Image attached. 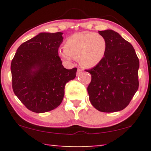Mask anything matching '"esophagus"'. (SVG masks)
Returning a JSON list of instances; mask_svg holds the SVG:
<instances>
[{
  "mask_svg": "<svg viewBox=\"0 0 151 151\" xmlns=\"http://www.w3.org/2000/svg\"><path fill=\"white\" fill-rule=\"evenodd\" d=\"M82 70L81 69H80V68H78V71H77V76L80 75V73H81V72H82Z\"/></svg>",
  "mask_w": 151,
  "mask_h": 151,
  "instance_id": "esophagus-1",
  "label": "esophagus"
}]
</instances>
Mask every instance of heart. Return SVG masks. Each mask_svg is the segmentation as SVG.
<instances>
[{
  "instance_id": "b5f03b06",
  "label": "heart",
  "mask_w": 151,
  "mask_h": 151,
  "mask_svg": "<svg viewBox=\"0 0 151 151\" xmlns=\"http://www.w3.org/2000/svg\"><path fill=\"white\" fill-rule=\"evenodd\" d=\"M107 42L102 35L93 32L77 33L69 37L65 42V49L59 55L64 60L78 59L84 67L98 65L106 54Z\"/></svg>"
}]
</instances>
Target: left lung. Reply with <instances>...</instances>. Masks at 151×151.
<instances>
[{
	"mask_svg": "<svg viewBox=\"0 0 151 151\" xmlns=\"http://www.w3.org/2000/svg\"><path fill=\"white\" fill-rule=\"evenodd\" d=\"M105 38L104 58L92 69L87 87L89 100L97 110L113 113L125 109L139 87V62L131 43L113 30L99 31Z\"/></svg>",
	"mask_w": 151,
	"mask_h": 151,
	"instance_id": "1",
	"label": "left lung"
}]
</instances>
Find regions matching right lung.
Wrapping results in <instances>:
<instances>
[{"mask_svg":"<svg viewBox=\"0 0 151 151\" xmlns=\"http://www.w3.org/2000/svg\"><path fill=\"white\" fill-rule=\"evenodd\" d=\"M63 33H40L18 47L11 63L12 88L29 110L45 113L56 109L66 84L76 76L77 68L62 65L58 49Z\"/></svg>","mask_w":151,"mask_h":151,"instance_id":"1","label":"right lung"}]
</instances>
